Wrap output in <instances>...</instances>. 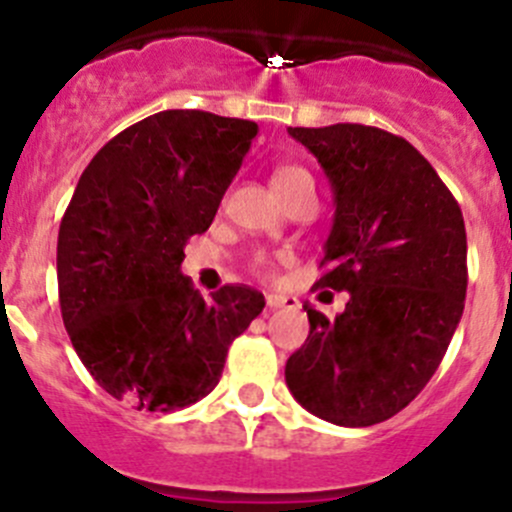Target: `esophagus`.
I'll list each match as a JSON object with an SVG mask.
<instances>
[{
  "mask_svg": "<svg viewBox=\"0 0 512 512\" xmlns=\"http://www.w3.org/2000/svg\"><path fill=\"white\" fill-rule=\"evenodd\" d=\"M265 302H267V309H282V307L297 309L299 307L297 299L287 297V294H267Z\"/></svg>",
  "mask_w": 512,
  "mask_h": 512,
  "instance_id": "esophagus-1",
  "label": "esophagus"
}]
</instances>
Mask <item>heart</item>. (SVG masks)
I'll return each instance as SVG.
<instances>
[{
    "label": "heart",
    "instance_id": "heart-1",
    "mask_svg": "<svg viewBox=\"0 0 512 512\" xmlns=\"http://www.w3.org/2000/svg\"><path fill=\"white\" fill-rule=\"evenodd\" d=\"M299 183H312V175H309L302 165H294V163L277 165L275 173H272V188H275V193L294 188V185ZM262 270L270 272V267H262Z\"/></svg>",
    "mask_w": 512,
    "mask_h": 512
}]
</instances>
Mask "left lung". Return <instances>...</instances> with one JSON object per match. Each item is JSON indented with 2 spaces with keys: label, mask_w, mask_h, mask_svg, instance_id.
I'll list each match as a JSON object with an SVG mask.
<instances>
[{
  "label": "left lung",
  "mask_w": 512,
  "mask_h": 512,
  "mask_svg": "<svg viewBox=\"0 0 512 512\" xmlns=\"http://www.w3.org/2000/svg\"><path fill=\"white\" fill-rule=\"evenodd\" d=\"M334 193V225L314 287L349 292L327 319L307 304L309 337L285 379L309 414L337 426L396 416L431 381L463 314V213L406 138L361 123L289 128Z\"/></svg>",
  "instance_id": "left-lung-1"
}]
</instances>
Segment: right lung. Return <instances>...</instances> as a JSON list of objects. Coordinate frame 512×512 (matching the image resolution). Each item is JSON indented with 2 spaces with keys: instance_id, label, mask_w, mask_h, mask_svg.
I'll return each instance as SVG.
<instances>
[{
  "instance_id": "obj_1",
  "label": "right lung",
  "mask_w": 512,
  "mask_h": 512,
  "mask_svg": "<svg viewBox=\"0 0 512 512\" xmlns=\"http://www.w3.org/2000/svg\"><path fill=\"white\" fill-rule=\"evenodd\" d=\"M255 136L242 118L153 113L113 136L71 195L56 245L61 317L98 386L133 409L208 396L265 307L247 285L205 302L180 272L185 242L213 223Z\"/></svg>"
}]
</instances>
